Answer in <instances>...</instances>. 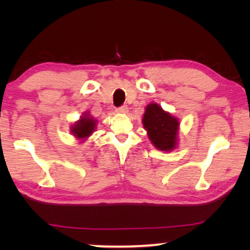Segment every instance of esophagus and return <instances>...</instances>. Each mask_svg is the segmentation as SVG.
Instances as JSON below:
<instances>
[{"label": "esophagus", "instance_id": "34e87169", "mask_svg": "<svg viewBox=\"0 0 250 250\" xmlns=\"http://www.w3.org/2000/svg\"><path fill=\"white\" fill-rule=\"evenodd\" d=\"M116 111H117L118 114H127L128 108L126 107V105H122V107H119V108L116 109Z\"/></svg>", "mask_w": 250, "mask_h": 250}]
</instances>
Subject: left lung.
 I'll return each instance as SVG.
<instances>
[{
  "label": "left lung",
  "mask_w": 250,
  "mask_h": 250,
  "mask_svg": "<svg viewBox=\"0 0 250 250\" xmlns=\"http://www.w3.org/2000/svg\"><path fill=\"white\" fill-rule=\"evenodd\" d=\"M150 141L162 151H170L177 146L179 119L174 117L157 104H149L146 107L142 119Z\"/></svg>",
  "instance_id": "obj_1"
}]
</instances>
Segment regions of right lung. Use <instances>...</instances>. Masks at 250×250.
Returning a JSON list of instances; mask_svg holds the SVG:
<instances>
[{
    "label": "right lung",
    "mask_w": 250,
    "mask_h": 250,
    "mask_svg": "<svg viewBox=\"0 0 250 250\" xmlns=\"http://www.w3.org/2000/svg\"><path fill=\"white\" fill-rule=\"evenodd\" d=\"M95 126H97V121L91 117L88 112H85L80 121L71 126L70 131L74 136H76V139L83 141L95 131Z\"/></svg>",
    "instance_id": "1"
}]
</instances>
